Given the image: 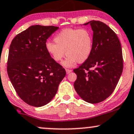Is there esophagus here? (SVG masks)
Listing matches in <instances>:
<instances>
[{
    "label": "esophagus",
    "instance_id": "34e87169",
    "mask_svg": "<svg viewBox=\"0 0 134 134\" xmlns=\"http://www.w3.org/2000/svg\"><path fill=\"white\" fill-rule=\"evenodd\" d=\"M66 72L67 74H70V72H72V70H69V69H66Z\"/></svg>",
    "mask_w": 134,
    "mask_h": 134
}]
</instances>
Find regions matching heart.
<instances>
[{"instance_id":"1","label":"heart","mask_w":134,"mask_h":134,"mask_svg":"<svg viewBox=\"0 0 134 134\" xmlns=\"http://www.w3.org/2000/svg\"><path fill=\"white\" fill-rule=\"evenodd\" d=\"M54 41L55 43H46V50L56 62H61L66 52L67 58L63 63L66 67L85 62L93 49V36L86 29H63L56 35Z\"/></svg>"}]
</instances>
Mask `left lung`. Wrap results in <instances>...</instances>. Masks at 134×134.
<instances>
[{
	"label": "left lung",
	"mask_w": 134,
	"mask_h": 134,
	"mask_svg": "<svg viewBox=\"0 0 134 134\" xmlns=\"http://www.w3.org/2000/svg\"><path fill=\"white\" fill-rule=\"evenodd\" d=\"M93 49L87 61L73 71L76 91L86 102L96 104L113 93L123 70L121 44L115 32L100 21L91 20Z\"/></svg>",
	"instance_id": "left-lung-1"
}]
</instances>
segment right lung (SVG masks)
I'll list each match as a JSON object with an SVG mask.
<instances>
[{
    "mask_svg": "<svg viewBox=\"0 0 134 134\" xmlns=\"http://www.w3.org/2000/svg\"><path fill=\"white\" fill-rule=\"evenodd\" d=\"M59 27L32 25L12 41L7 73L19 96L29 105L49 103L66 76V71L45 48L47 40Z\"/></svg>",
    "mask_w": 134,
    "mask_h": 134,
    "instance_id": "add662e5",
    "label": "right lung"
}]
</instances>
